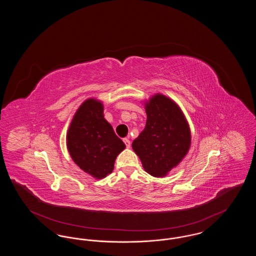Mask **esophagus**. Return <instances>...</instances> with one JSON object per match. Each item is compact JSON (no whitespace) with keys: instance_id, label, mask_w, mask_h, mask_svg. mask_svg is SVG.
Masks as SVG:
<instances>
[{"instance_id":"esophagus-1","label":"esophagus","mask_w":256,"mask_h":256,"mask_svg":"<svg viewBox=\"0 0 256 256\" xmlns=\"http://www.w3.org/2000/svg\"><path fill=\"white\" fill-rule=\"evenodd\" d=\"M124 145H126L128 148H130V141L128 139H124Z\"/></svg>"}]
</instances>
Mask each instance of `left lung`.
I'll use <instances>...</instances> for the list:
<instances>
[{"label":"left lung","mask_w":256,"mask_h":256,"mask_svg":"<svg viewBox=\"0 0 256 256\" xmlns=\"http://www.w3.org/2000/svg\"><path fill=\"white\" fill-rule=\"evenodd\" d=\"M144 130L132 143L148 174L161 178L176 167L191 144L189 126L176 102L156 95L146 104Z\"/></svg>","instance_id":"obj_1"}]
</instances>
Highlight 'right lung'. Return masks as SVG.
<instances>
[{"mask_svg":"<svg viewBox=\"0 0 256 256\" xmlns=\"http://www.w3.org/2000/svg\"><path fill=\"white\" fill-rule=\"evenodd\" d=\"M74 163L96 178L112 172L117 156L126 148L104 118L102 102L89 98L78 110L67 134Z\"/></svg>","mask_w":256,"mask_h":256,"instance_id":"add662e5","label":"right lung"}]
</instances>
